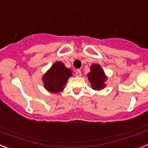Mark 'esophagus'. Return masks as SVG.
I'll return each instance as SVG.
<instances>
[{
    "label": "esophagus",
    "mask_w": 148,
    "mask_h": 148,
    "mask_svg": "<svg viewBox=\"0 0 148 148\" xmlns=\"http://www.w3.org/2000/svg\"><path fill=\"white\" fill-rule=\"evenodd\" d=\"M76 76L77 77H80L81 76V71H80V70L78 69V70L76 71Z\"/></svg>",
    "instance_id": "esophagus-1"
}]
</instances>
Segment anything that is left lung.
Returning <instances> with one entry per match:
<instances>
[{
	"label": "left lung",
	"mask_w": 148,
	"mask_h": 148,
	"mask_svg": "<svg viewBox=\"0 0 148 148\" xmlns=\"http://www.w3.org/2000/svg\"><path fill=\"white\" fill-rule=\"evenodd\" d=\"M90 70L91 71L88 74V81L92 84V88L100 90L104 88V82L106 78L101 67L97 64H95L90 67Z\"/></svg>",
	"instance_id": "1"
}]
</instances>
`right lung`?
<instances>
[{"label": "right lung", "mask_w": 148, "mask_h": 148, "mask_svg": "<svg viewBox=\"0 0 148 148\" xmlns=\"http://www.w3.org/2000/svg\"><path fill=\"white\" fill-rule=\"evenodd\" d=\"M71 76V71L67 69L61 62H56L44 75L45 88L53 93H58L62 91Z\"/></svg>", "instance_id": "obj_1"}]
</instances>
